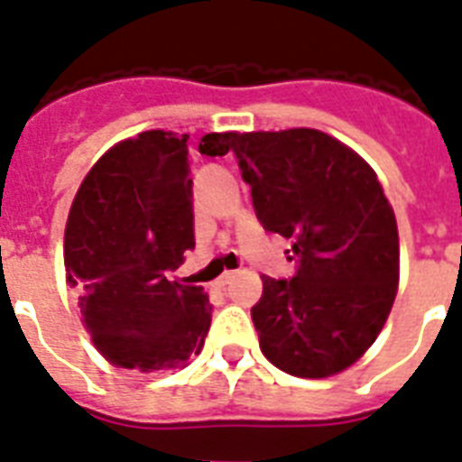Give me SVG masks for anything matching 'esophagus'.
<instances>
[{"label": "esophagus", "mask_w": 462, "mask_h": 462, "mask_svg": "<svg viewBox=\"0 0 462 462\" xmlns=\"http://www.w3.org/2000/svg\"><path fill=\"white\" fill-rule=\"evenodd\" d=\"M234 277H236V272H224V274H221L219 277V287H226V284H231V282H234Z\"/></svg>", "instance_id": "esophagus-1"}]
</instances>
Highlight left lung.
<instances>
[{
    "mask_svg": "<svg viewBox=\"0 0 462 462\" xmlns=\"http://www.w3.org/2000/svg\"><path fill=\"white\" fill-rule=\"evenodd\" d=\"M231 152L257 221L289 238L296 260L294 277H263L250 309L260 349L291 376L345 371L374 345L398 291V224L376 173L306 127L231 134Z\"/></svg>",
    "mask_w": 462,
    "mask_h": 462,
    "instance_id": "obj_1",
    "label": "left lung"
}]
</instances>
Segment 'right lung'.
<instances>
[{"label":"right lung","mask_w":462,"mask_h":462,"mask_svg":"<svg viewBox=\"0 0 462 462\" xmlns=\"http://www.w3.org/2000/svg\"><path fill=\"white\" fill-rule=\"evenodd\" d=\"M188 134L142 132L103 153L81 182L64 228L67 280L96 349L116 366L163 371L205 345L212 303L171 274L195 248ZM231 132L212 134L224 156Z\"/></svg>","instance_id":"1"}]
</instances>
